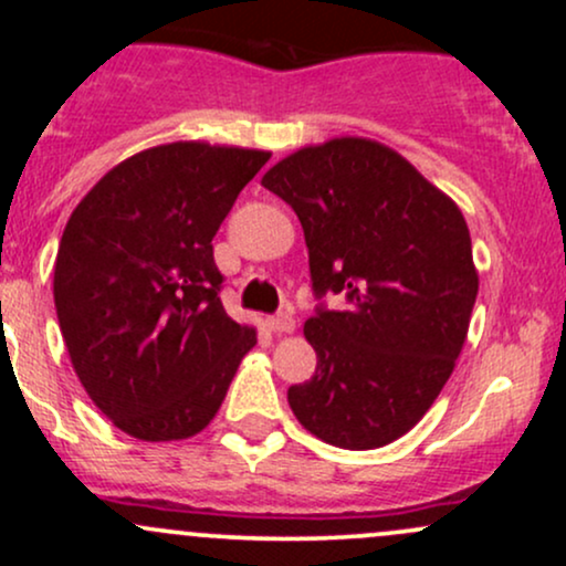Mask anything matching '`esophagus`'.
Returning a JSON list of instances; mask_svg holds the SVG:
<instances>
[{"label":"esophagus","mask_w":566,"mask_h":566,"mask_svg":"<svg viewBox=\"0 0 566 566\" xmlns=\"http://www.w3.org/2000/svg\"><path fill=\"white\" fill-rule=\"evenodd\" d=\"M269 327L274 329L276 335H290L292 329H295V319H292V314H287V311H284V314L271 316V319H269Z\"/></svg>","instance_id":"esophagus-1"}]
</instances>
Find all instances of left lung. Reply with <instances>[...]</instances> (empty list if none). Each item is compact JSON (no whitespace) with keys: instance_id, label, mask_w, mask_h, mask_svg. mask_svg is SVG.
Returning <instances> with one entry per match:
<instances>
[{"instance_id":"left-lung-1","label":"left lung","mask_w":566,"mask_h":566,"mask_svg":"<svg viewBox=\"0 0 566 566\" xmlns=\"http://www.w3.org/2000/svg\"><path fill=\"white\" fill-rule=\"evenodd\" d=\"M261 184L295 210L316 295L303 335L316 373L287 401L305 431L343 450L405 437L450 380L479 292L471 233L441 188L394 148L333 138L276 161Z\"/></svg>"}]
</instances>
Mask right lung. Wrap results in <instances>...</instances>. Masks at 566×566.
<instances>
[{"instance_id": "right-lung-1", "label": "right lung", "mask_w": 566, "mask_h": 566, "mask_svg": "<svg viewBox=\"0 0 566 566\" xmlns=\"http://www.w3.org/2000/svg\"><path fill=\"white\" fill-rule=\"evenodd\" d=\"M271 151L175 140L112 167L71 212L53 295L93 405L140 441L210 426L258 343L218 292L212 237Z\"/></svg>"}]
</instances>
